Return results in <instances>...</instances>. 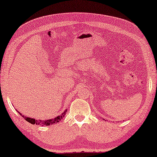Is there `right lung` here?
Returning a JSON list of instances; mask_svg holds the SVG:
<instances>
[{
  "mask_svg": "<svg viewBox=\"0 0 157 157\" xmlns=\"http://www.w3.org/2000/svg\"><path fill=\"white\" fill-rule=\"evenodd\" d=\"M17 111V110H16ZM21 115V116L23 117V118L25 119V120H26L27 122H29V123L32 124V125H52V124H54V123H57V122H60L61 120H62L63 118L64 117V116L66 115V110L65 111L63 112V113L60 116H57L56 117L53 118V119H49V120H35V119L34 118H31V117H27L26 116H23L21 113L18 112Z\"/></svg>",
  "mask_w": 157,
  "mask_h": 157,
  "instance_id": "1",
  "label": "right lung"
}]
</instances>
